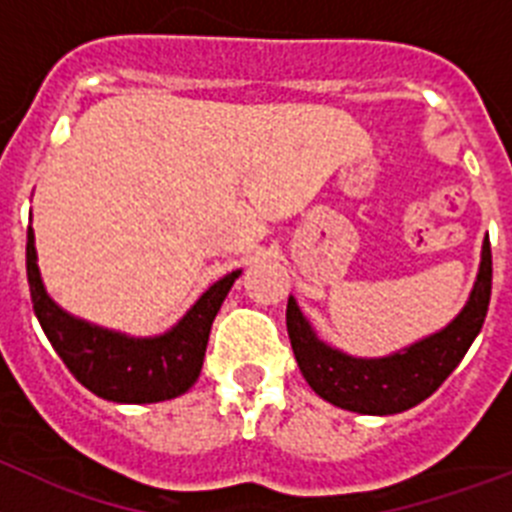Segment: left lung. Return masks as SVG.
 <instances>
[{"label": "left lung", "mask_w": 512, "mask_h": 512, "mask_svg": "<svg viewBox=\"0 0 512 512\" xmlns=\"http://www.w3.org/2000/svg\"><path fill=\"white\" fill-rule=\"evenodd\" d=\"M492 295L490 241L482 246L477 282L459 318L436 336L387 359H354L315 338L297 302H287V333L297 366L312 390L343 410L392 415L415 408L446 382L482 330Z\"/></svg>", "instance_id": "left-lung-1"}]
</instances>
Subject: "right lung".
<instances>
[{
  "label": "right lung",
  "instance_id": "obj_1",
  "mask_svg": "<svg viewBox=\"0 0 512 512\" xmlns=\"http://www.w3.org/2000/svg\"><path fill=\"white\" fill-rule=\"evenodd\" d=\"M27 284L40 328L71 374L89 392L112 402H161L197 382L212 320L241 271L212 284L184 320L158 338H128L71 318L45 295L35 264V235L27 228Z\"/></svg>",
  "mask_w": 512,
  "mask_h": 512
}]
</instances>
